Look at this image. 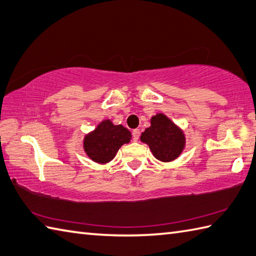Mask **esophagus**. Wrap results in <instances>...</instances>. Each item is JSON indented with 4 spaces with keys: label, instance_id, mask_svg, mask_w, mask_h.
I'll return each mask as SVG.
<instances>
[{
    "label": "esophagus",
    "instance_id": "1",
    "mask_svg": "<svg viewBox=\"0 0 256 256\" xmlns=\"http://www.w3.org/2000/svg\"><path fill=\"white\" fill-rule=\"evenodd\" d=\"M132 137H134V141H138L139 137H140V130L139 129H134L132 132Z\"/></svg>",
    "mask_w": 256,
    "mask_h": 256
}]
</instances>
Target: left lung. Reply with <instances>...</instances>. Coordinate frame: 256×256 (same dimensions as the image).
I'll use <instances>...</instances> for the list:
<instances>
[{
    "label": "left lung",
    "mask_w": 256,
    "mask_h": 256,
    "mask_svg": "<svg viewBox=\"0 0 256 256\" xmlns=\"http://www.w3.org/2000/svg\"><path fill=\"white\" fill-rule=\"evenodd\" d=\"M150 124L140 136L141 142L148 144L156 160L164 163L176 160L186 146L183 129L163 112L152 116Z\"/></svg>",
    "instance_id": "obj_1"
}]
</instances>
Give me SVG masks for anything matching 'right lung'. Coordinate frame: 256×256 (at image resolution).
Masks as SVG:
<instances>
[{"mask_svg": "<svg viewBox=\"0 0 256 256\" xmlns=\"http://www.w3.org/2000/svg\"><path fill=\"white\" fill-rule=\"evenodd\" d=\"M132 132L122 124H114L110 119H103L83 139V150L90 160L98 164L110 163L120 146L129 144Z\"/></svg>", "mask_w": 256, "mask_h": 256, "instance_id": "add662e5", "label": "right lung"}]
</instances>
